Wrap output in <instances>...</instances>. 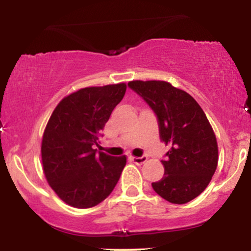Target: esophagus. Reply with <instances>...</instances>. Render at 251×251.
I'll list each match as a JSON object with an SVG mask.
<instances>
[{
    "label": "esophagus",
    "instance_id": "1",
    "mask_svg": "<svg viewBox=\"0 0 251 251\" xmlns=\"http://www.w3.org/2000/svg\"><path fill=\"white\" fill-rule=\"evenodd\" d=\"M131 160L137 165H142L148 160V157H145V155H143V157H131Z\"/></svg>",
    "mask_w": 251,
    "mask_h": 251
}]
</instances>
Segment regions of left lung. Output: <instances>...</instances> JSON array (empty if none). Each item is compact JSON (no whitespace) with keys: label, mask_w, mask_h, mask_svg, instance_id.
Masks as SVG:
<instances>
[{"label":"left lung","mask_w":251,"mask_h":251,"mask_svg":"<svg viewBox=\"0 0 251 251\" xmlns=\"http://www.w3.org/2000/svg\"><path fill=\"white\" fill-rule=\"evenodd\" d=\"M128 86L154 111L160 138L170 151L165 174L152 188L174 204H185L209 185L218 163L214 129L198 102L185 91L162 80H133Z\"/></svg>","instance_id":"obj_1"}]
</instances>
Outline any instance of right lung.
<instances>
[{"mask_svg": "<svg viewBox=\"0 0 251 251\" xmlns=\"http://www.w3.org/2000/svg\"><path fill=\"white\" fill-rule=\"evenodd\" d=\"M126 83L85 87L57 103L42 135L46 179L61 201L77 209L93 208L113 191L126 155L113 157L99 146L101 129L123 100Z\"/></svg>", "mask_w": 251, "mask_h": 251, "instance_id": "obj_1", "label": "right lung"}]
</instances>
